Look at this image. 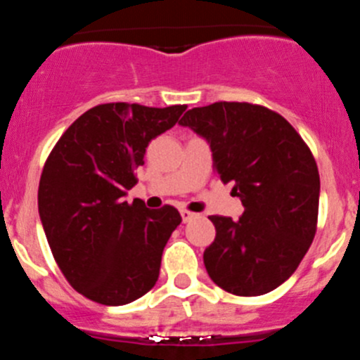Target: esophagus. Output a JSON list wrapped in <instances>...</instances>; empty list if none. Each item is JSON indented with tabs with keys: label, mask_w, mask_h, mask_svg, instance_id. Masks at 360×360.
<instances>
[{
	"label": "esophagus",
	"mask_w": 360,
	"mask_h": 360,
	"mask_svg": "<svg viewBox=\"0 0 360 360\" xmlns=\"http://www.w3.org/2000/svg\"><path fill=\"white\" fill-rule=\"evenodd\" d=\"M180 214H182L184 224H187V221H191V219H193V218H196V214H195V212L186 211V209H182V211H180Z\"/></svg>",
	"instance_id": "1"
}]
</instances>
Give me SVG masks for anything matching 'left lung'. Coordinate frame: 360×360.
I'll use <instances>...</instances> for the list:
<instances>
[{"label":"left lung","instance_id":"left-lung-1","mask_svg":"<svg viewBox=\"0 0 360 360\" xmlns=\"http://www.w3.org/2000/svg\"><path fill=\"white\" fill-rule=\"evenodd\" d=\"M211 144L212 167L240 196V219L209 216L216 238L203 252L212 281L252 297L287 281L317 231L319 171L285 117L259 104L214 103L180 120Z\"/></svg>","mask_w":360,"mask_h":360}]
</instances>
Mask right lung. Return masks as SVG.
<instances>
[{
    "label": "right lung",
    "mask_w": 360,
    "mask_h": 360,
    "mask_svg": "<svg viewBox=\"0 0 360 360\" xmlns=\"http://www.w3.org/2000/svg\"><path fill=\"white\" fill-rule=\"evenodd\" d=\"M186 104H98L63 133L44 162L37 191L53 259L79 294L120 307L148 294L164 247L182 216L173 205L149 211L128 203L153 139L171 129Z\"/></svg>",
    "instance_id": "obj_1"
}]
</instances>
